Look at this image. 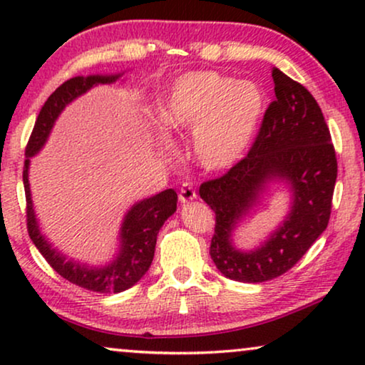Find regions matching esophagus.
Instances as JSON below:
<instances>
[{"instance_id": "obj_1", "label": "esophagus", "mask_w": 365, "mask_h": 365, "mask_svg": "<svg viewBox=\"0 0 365 365\" xmlns=\"http://www.w3.org/2000/svg\"><path fill=\"white\" fill-rule=\"evenodd\" d=\"M196 199V191H194L191 182H182L181 189H179V201L182 204H187L189 201H194Z\"/></svg>"}]
</instances>
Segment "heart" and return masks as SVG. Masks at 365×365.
Segmentation results:
<instances>
[{"mask_svg":"<svg viewBox=\"0 0 365 365\" xmlns=\"http://www.w3.org/2000/svg\"><path fill=\"white\" fill-rule=\"evenodd\" d=\"M266 99L252 81H234L217 71H189L169 84L158 101L163 129L184 134L199 166L222 171L247 153Z\"/></svg>","mask_w":365,"mask_h":365,"instance_id":"heart-1","label":"heart"}]
</instances>
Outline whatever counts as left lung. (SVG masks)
<instances>
[{
	"label": "left lung",
	"mask_w": 365,
	"mask_h": 365,
	"mask_svg": "<svg viewBox=\"0 0 365 365\" xmlns=\"http://www.w3.org/2000/svg\"><path fill=\"white\" fill-rule=\"evenodd\" d=\"M272 79L276 99L247 156L199 187V196L216 214L209 254L221 274L239 282L271 281L296 266L326 231L337 179L336 151L317 101L281 69L272 68ZM272 180L288 184L292 211L259 248H234L235 224Z\"/></svg>",
	"instance_id": "left-lung-1"
}]
</instances>
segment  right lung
Returning <instances> with one entry per match:
<instances>
[{
	"label": "right lung",
	"mask_w": 365,
	"mask_h": 365,
	"mask_svg": "<svg viewBox=\"0 0 365 365\" xmlns=\"http://www.w3.org/2000/svg\"><path fill=\"white\" fill-rule=\"evenodd\" d=\"M121 76L123 74H109V76L93 74V76H76L64 81L48 98V101L44 103L41 111H39L33 133L29 136L26 151H24L26 159H24L23 168V184L24 192H26V221L29 237H31L34 246L38 247V251L43 254V257L46 259L49 266L59 276L79 287L101 294L126 291L148 272L154 257L159 229L163 227V224L168 221L169 216L176 212V191L166 189V191L159 192L156 196L143 199V201L134 204L126 212L121 224L118 256L106 266L91 267L76 261H68L66 256L59 252L58 249H54L39 231L36 214H34L33 209L28 173L29 159L41 151L44 143L48 141L54 121L63 113V109L81 94L89 91L93 86L111 84L118 81Z\"/></svg>",
	"instance_id": "right-lung-1"
}]
</instances>
